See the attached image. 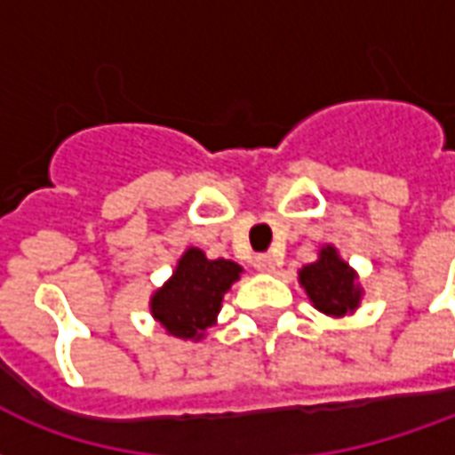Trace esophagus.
Segmentation results:
<instances>
[{
	"mask_svg": "<svg viewBox=\"0 0 455 455\" xmlns=\"http://www.w3.org/2000/svg\"><path fill=\"white\" fill-rule=\"evenodd\" d=\"M254 268L261 271V274H271L276 264H274V257L271 254H259V257H254Z\"/></svg>",
	"mask_w": 455,
	"mask_h": 455,
	"instance_id": "obj_1",
	"label": "esophagus"
}]
</instances>
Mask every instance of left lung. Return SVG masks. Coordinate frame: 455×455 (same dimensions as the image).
<instances>
[{
  "label": "left lung",
  "mask_w": 455,
  "mask_h": 455,
  "mask_svg": "<svg viewBox=\"0 0 455 455\" xmlns=\"http://www.w3.org/2000/svg\"><path fill=\"white\" fill-rule=\"evenodd\" d=\"M298 283L305 288L315 310L330 317L354 315L363 298L359 274L341 259L334 244L320 247L317 259L298 271Z\"/></svg>",
  "instance_id": "1"
}]
</instances>
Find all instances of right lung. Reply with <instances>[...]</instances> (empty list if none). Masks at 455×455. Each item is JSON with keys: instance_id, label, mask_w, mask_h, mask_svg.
Wrapping results in <instances>:
<instances>
[{"instance_id": "right-lung-1", "label": "right lung", "mask_w": 455, "mask_h": 455, "mask_svg": "<svg viewBox=\"0 0 455 455\" xmlns=\"http://www.w3.org/2000/svg\"><path fill=\"white\" fill-rule=\"evenodd\" d=\"M242 267L230 259H208L204 250L188 247L172 276L150 296L155 323L169 337L201 341L218 323L223 296L240 281Z\"/></svg>"}]
</instances>
